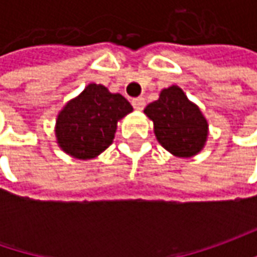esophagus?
<instances>
[{"instance_id":"34e87169","label":"esophagus","mask_w":257,"mask_h":257,"mask_svg":"<svg viewBox=\"0 0 257 257\" xmlns=\"http://www.w3.org/2000/svg\"><path fill=\"white\" fill-rule=\"evenodd\" d=\"M132 104H133V107L136 110H143L144 105H146V100H144L143 97H136L132 100Z\"/></svg>"}]
</instances>
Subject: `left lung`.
Returning <instances> with one entry per match:
<instances>
[{
	"label": "left lung",
	"instance_id": "8db88e82",
	"mask_svg": "<svg viewBox=\"0 0 257 257\" xmlns=\"http://www.w3.org/2000/svg\"><path fill=\"white\" fill-rule=\"evenodd\" d=\"M144 113L153 120L154 134L167 152L177 157H192L203 149L209 125L180 87L164 88L159 100L149 104Z\"/></svg>",
	"mask_w": 257,
	"mask_h": 257
}]
</instances>
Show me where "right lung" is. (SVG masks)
<instances>
[{"instance_id": "right-lung-1", "label": "right lung", "mask_w": 257, "mask_h": 257, "mask_svg": "<svg viewBox=\"0 0 257 257\" xmlns=\"http://www.w3.org/2000/svg\"><path fill=\"white\" fill-rule=\"evenodd\" d=\"M133 107L121 94L104 85L88 84L57 117V143L75 159H93L113 143L117 121Z\"/></svg>"}]
</instances>
